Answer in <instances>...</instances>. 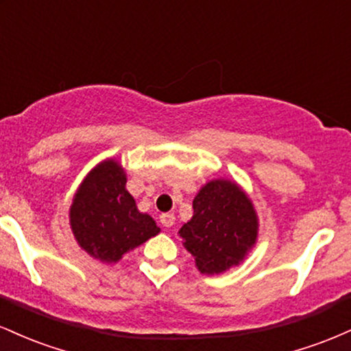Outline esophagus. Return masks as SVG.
Returning <instances> with one entry per match:
<instances>
[{
  "mask_svg": "<svg viewBox=\"0 0 351 351\" xmlns=\"http://www.w3.org/2000/svg\"><path fill=\"white\" fill-rule=\"evenodd\" d=\"M160 223H162L165 228H171L173 224H175V216H173L171 213H163V215L160 216Z\"/></svg>",
  "mask_w": 351,
  "mask_h": 351,
  "instance_id": "1",
  "label": "esophagus"
}]
</instances>
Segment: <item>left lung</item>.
Returning a JSON list of instances; mask_svg holds the SVG:
<instances>
[{
  "mask_svg": "<svg viewBox=\"0 0 351 351\" xmlns=\"http://www.w3.org/2000/svg\"><path fill=\"white\" fill-rule=\"evenodd\" d=\"M180 236L201 272H224L239 264L256 243L257 216L251 199L236 183L209 181L193 201V217Z\"/></svg>",
  "mask_w": 351,
  "mask_h": 351,
  "instance_id": "8db88e82",
  "label": "left lung"
}]
</instances>
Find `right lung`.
Listing matches in <instances>:
<instances>
[{"mask_svg": "<svg viewBox=\"0 0 351 351\" xmlns=\"http://www.w3.org/2000/svg\"><path fill=\"white\" fill-rule=\"evenodd\" d=\"M125 183L119 163L107 160L88 173L71 206L75 239L102 263H117L125 252L160 232L155 221L136 209Z\"/></svg>", "mask_w": 351, "mask_h": 351, "instance_id": "right-lung-1", "label": "right lung"}]
</instances>
